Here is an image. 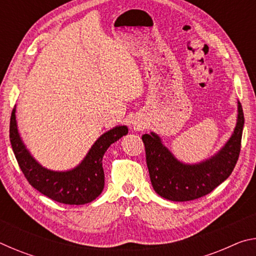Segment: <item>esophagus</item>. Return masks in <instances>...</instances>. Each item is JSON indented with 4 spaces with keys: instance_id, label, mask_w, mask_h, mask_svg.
I'll list each match as a JSON object with an SVG mask.
<instances>
[{
    "instance_id": "34e87169",
    "label": "esophagus",
    "mask_w": 256,
    "mask_h": 256,
    "mask_svg": "<svg viewBox=\"0 0 256 256\" xmlns=\"http://www.w3.org/2000/svg\"><path fill=\"white\" fill-rule=\"evenodd\" d=\"M132 128L134 130H140L142 128V123L138 122V120H132Z\"/></svg>"
}]
</instances>
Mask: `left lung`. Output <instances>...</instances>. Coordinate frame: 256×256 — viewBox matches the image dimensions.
I'll return each mask as SVG.
<instances>
[{
    "label": "left lung",
    "mask_w": 256,
    "mask_h": 256,
    "mask_svg": "<svg viewBox=\"0 0 256 256\" xmlns=\"http://www.w3.org/2000/svg\"><path fill=\"white\" fill-rule=\"evenodd\" d=\"M244 112L237 102V122L234 132L222 148L210 158L196 164L177 159L162 144L157 133L142 136L150 180L156 193L170 201L196 200L209 194L226 180L240 157Z\"/></svg>",
    "instance_id": "8db88e82"
}]
</instances>
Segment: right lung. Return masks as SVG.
<instances>
[{
	"instance_id": "right-lung-1",
	"label": "right lung",
	"mask_w": 256,
	"mask_h": 256,
	"mask_svg": "<svg viewBox=\"0 0 256 256\" xmlns=\"http://www.w3.org/2000/svg\"><path fill=\"white\" fill-rule=\"evenodd\" d=\"M128 132L126 125L110 128L97 138L78 166L68 170H52L38 162L26 146L16 124V106L10 120L12 150L29 184L52 200L71 206L86 204L100 196L105 185L104 154Z\"/></svg>"
}]
</instances>
